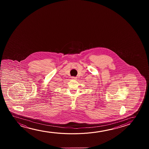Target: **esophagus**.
<instances>
[{
	"mask_svg": "<svg viewBox=\"0 0 149 149\" xmlns=\"http://www.w3.org/2000/svg\"><path fill=\"white\" fill-rule=\"evenodd\" d=\"M72 79H76L77 78V77H74V76H73V77H72Z\"/></svg>",
	"mask_w": 149,
	"mask_h": 149,
	"instance_id": "1",
	"label": "esophagus"
}]
</instances>
